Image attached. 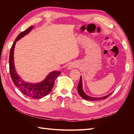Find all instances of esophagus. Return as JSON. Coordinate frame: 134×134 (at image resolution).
Segmentation results:
<instances>
[{
  "instance_id": "obj_1",
  "label": "esophagus",
  "mask_w": 134,
  "mask_h": 134,
  "mask_svg": "<svg viewBox=\"0 0 134 134\" xmlns=\"http://www.w3.org/2000/svg\"><path fill=\"white\" fill-rule=\"evenodd\" d=\"M78 66V64L75 63H71L69 65V66H68V69H74V68H75Z\"/></svg>"
}]
</instances>
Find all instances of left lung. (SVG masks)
<instances>
[{"label": "left lung", "mask_w": 134, "mask_h": 134, "mask_svg": "<svg viewBox=\"0 0 134 134\" xmlns=\"http://www.w3.org/2000/svg\"><path fill=\"white\" fill-rule=\"evenodd\" d=\"M78 92L79 94V95H80L82 98H83L85 99H86V100H89V101H94V100H98V99H106L107 97H108L110 94L111 93L109 94H108L106 96H104V97H98V98H95V97H90L89 96L86 95V94H85L83 92V89H82V78L81 76V79H80V81H79V84H78Z\"/></svg>", "instance_id": "1"}]
</instances>
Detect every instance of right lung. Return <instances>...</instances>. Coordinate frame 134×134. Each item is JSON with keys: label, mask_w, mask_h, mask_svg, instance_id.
Segmentation results:
<instances>
[{"label": "right lung", "mask_w": 134, "mask_h": 134, "mask_svg": "<svg viewBox=\"0 0 134 134\" xmlns=\"http://www.w3.org/2000/svg\"><path fill=\"white\" fill-rule=\"evenodd\" d=\"M33 27V26H32L29 27L26 30L20 33L18 36L16 37L10 51L9 69L10 76L13 83L18 88L19 90L24 95L28 97L34 99H38L41 98L43 97L46 96L51 92L53 87L54 82H55L57 76L60 75V72L55 71L51 72L43 81L40 82V83L36 84L26 83V82L22 81L21 78L16 74L15 70V67H14L13 56L15 44L16 41H18L19 39L22 38L25 35H27L32 30Z\"/></svg>", "instance_id": "obj_1"}]
</instances>
